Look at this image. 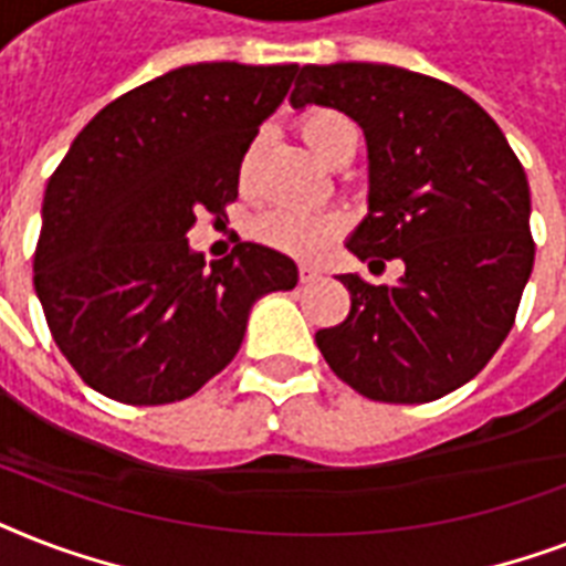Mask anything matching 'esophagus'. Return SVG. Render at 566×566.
Here are the masks:
<instances>
[{
  "label": "esophagus",
  "mask_w": 566,
  "mask_h": 566,
  "mask_svg": "<svg viewBox=\"0 0 566 566\" xmlns=\"http://www.w3.org/2000/svg\"><path fill=\"white\" fill-rule=\"evenodd\" d=\"M317 279H319L317 266H308V264L300 266V284H314Z\"/></svg>",
  "instance_id": "1"
}]
</instances>
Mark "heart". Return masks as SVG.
<instances>
[{
	"label": "heart",
	"instance_id": "b5f03b06",
	"mask_svg": "<svg viewBox=\"0 0 566 566\" xmlns=\"http://www.w3.org/2000/svg\"><path fill=\"white\" fill-rule=\"evenodd\" d=\"M300 135L302 140L308 144V149L317 155L319 161H328V155L335 153L337 144L346 140V137L358 135L353 126V119L340 114L335 108H311L300 117ZM258 140L247 146V153L240 158L238 176L240 185L249 181V170L255 164ZM340 231V222L335 217H326V213H305L293 211V208H273V211H264L252 222V234L255 240H261L264 247L279 249L284 255L296 258H317L323 249L335 240V234Z\"/></svg>",
	"mask_w": 566,
	"mask_h": 566
}]
</instances>
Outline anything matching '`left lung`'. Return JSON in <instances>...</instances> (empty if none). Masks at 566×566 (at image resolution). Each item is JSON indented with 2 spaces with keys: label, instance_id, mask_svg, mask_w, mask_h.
I'll return each mask as SVG.
<instances>
[{
  "label": "left lung",
  "instance_id": "left-lung-1",
  "mask_svg": "<svg viewBox=\"0 0 566 566\" xmlns=\"http://www.w3.org/2000/svg\"><path fill=\"white\" fill-rule=\"evenodd\" d=\"M293 108L328 105L364 128L370 213L349 252L396 284L346 273L349 314L319 328L337 378L367 399L431 402L467 385L517 317L535 264L528 179L491 114L452 84L387 64H308Z\"/></svg>",
  "mask_w": 566,
  "mask_h": 566
}]
</instances>
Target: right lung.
<instances>
[{
	"label": "right lung",
	"instance_id": "add662e5",
	"mask_svg": "<svg viewBox=\"0 0 566 566\" xmlns=\"http://www.w3.org/2000/svg\"><path fill=\"white\" fill-rule=\"evenodd\" d=\"M296 64L179 66L96 114L43 196L34 291L84 385L126 405L193 396L238 355L252 302L296 287V264L238 243L190 252L196 213L220 220L258 126Z\"/></svg>",
	"mask_w": 566,
	"mask_h": 566
}]
</instances>
